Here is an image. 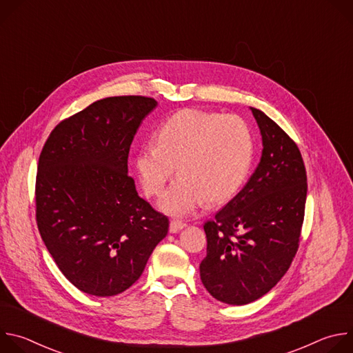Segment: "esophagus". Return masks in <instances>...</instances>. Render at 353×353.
<instances>
[{"instance_id": "1", "label": "esophagus", "mask_w": 353, "mask_h": 353, "mask_svg": "<svg viewBox=\"0 0 353 353\" xmlns=\"http://www.w3.org/2000/svg\"><path fill=\"white\" fill-rule=\"evenodd\" d=\"M183 228H185L184 222H181V221H172L170 226H169V230H170V233H177Z\"/></svg>"}]
</instances>
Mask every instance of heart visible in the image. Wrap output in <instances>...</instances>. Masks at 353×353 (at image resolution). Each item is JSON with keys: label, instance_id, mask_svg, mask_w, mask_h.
Here are the masks:
<instances>
[{"label": "heart", "instance_id": "obj_1", "mask_svg": "<svg viewBox=\"0 0 353 353\" xmlns=\"http://www.w3.org/2000/svg\"><path fill=\"white\" fill-rule=\"evenodd\" d=\"M253 154V134L241 117L187 109L162 124L157 143L138 149L135 169L143 191L157 195L179 166L180 176L161 196L159 208L184 216L205 199L221 203L233 196L248 174Z\"/></svg>", "mask_w": 353, "mask_h": 353}]
</instances>
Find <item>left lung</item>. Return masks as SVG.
<instances>
[{"label":"left lung","instance_id":"left-lung-1","mask_svg":"<svg viewBox=\"0 0 353 353\" xmlns=\"http://www.w3.org/2000/svg\"><path fill=\"white\" fill-rule=\"evenodd\" d=\"M261 137V161L245 185L205 222L207 257L199 275L223 303L241 306L268 293L289 270L305 219L307 176L293 139L250 108Z\"/></svg>","mask_w":353,"mask_h":353}]
</instances>
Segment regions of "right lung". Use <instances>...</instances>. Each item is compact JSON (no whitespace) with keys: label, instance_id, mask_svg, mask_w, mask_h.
<instances>
[{"label":"right lung","instance_id":"obj_1","mask_svg":"<svg viewBox=\"0 0 353 353\" xmlns=\"http://www.w3.org/2000/svg\"><path fill=\"white\" fill-rule=\"evenodd\" d=\"M152 97L114 96L63 120L37 165L36 221L64 276L93 296H114L143 272L169 219L128 176L130 146Z\"/></svg>","mask_w":353,"mask_h":353}]
</instances>
